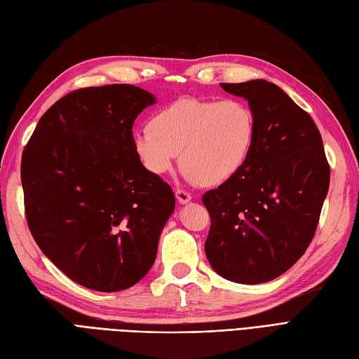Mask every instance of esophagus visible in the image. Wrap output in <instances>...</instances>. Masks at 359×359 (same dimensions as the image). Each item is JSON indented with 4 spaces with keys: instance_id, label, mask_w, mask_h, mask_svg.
I'll return each instance as SVG.
<instances>
[{
    "instance_id": "34e87169",
    "label": "esophagus",
    "mask_w": 359,
    "mask_h": 359,
    "mask_svg": "<svg viewBox=\"0 0 359 359\" xmlns=\"http://www.w3.org/2000/svg\"><path fill=\"white\" fill-rule=\"evenodd\" d=\"M175 196H177V199H178L180 203H187V202L191 201V195H190V193L186 191V190H182V189H177V190H175Z\"/></svg>"
}]
</instances>
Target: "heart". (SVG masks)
<instances>
[{
  "label": "heart",
  "instance_id": "b5f03b06",
  "mask_svg": "<svg viewBox=\"0 0 359 359\" xmlns=\"http://www.w3.org/2000/svg\"><path fill=\"white\" fill-rule=\"evenodd\" d=\"M255 133V116L245 102L181 98L134 134V148L156 175L169 172L181 154V169L191 181L216 187L243 169Z\"/></svg>",
  "mask_w": 359,
  "mask_h": 359
}]
</instances>
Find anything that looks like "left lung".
I'll return each mask as SVG.
<instances>
[{"mask_svg":"<svg viewBox=\"0 0 359 359\" xmlns=\"http://www.w3.org/2000/svg\"><path fill=\"white\" fill-rule=\"evenodd\" d=\"M255 116V143L237 175L202 196L211 217L205 255L228 280L261 284L305 254L329 189L322 135L273 83H220Z\"/></svg>","mask_w":359,"mask_h":359,"instance_id":"1","label":"left lung"}]
</instances>
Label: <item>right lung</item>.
I'll use <instances>...</instances> for the list:
<instances>
[{"label": "right lung", "mask_w": 359, "mask_h": 359, "mask_svg": "<svg viewBox=\"0 0 359 359\" xmlns=\"http://www.w3.org/2000/svg\"><path fill=\"white\" fill-rule=\"evenodd\" d=\"M156 98L131 84L84 87L45 111L22 152L28 228L62 272L96 292L148 273L175 208L166 181L144 169L133 125Z\"/></svg>", "instance_id": "right-lung-1"}]
</instances>
